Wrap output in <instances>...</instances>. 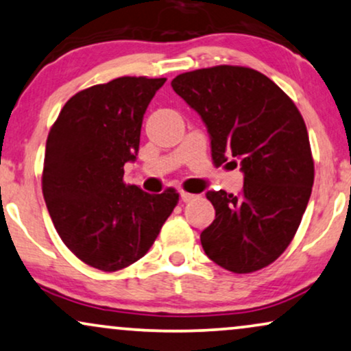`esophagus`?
<instances>
[{
	"label": "esophagus",
	"mask_w": 351,
	"mask_h": 351,
	"mask_svg": "<svg viewBox=\"0 0 351 351\" xmlns=\"http://www.w3.org/2000/svg\"><path fill=\"white\" fill-rule=\"evenodd\" d=\"M195 198H197V195L189 193V192H180V199H182V202L189 203V202H192V199H195Z\"/></svg>",
	"instance_id": "esophagus-1"
}]
</instances>
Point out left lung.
Instances as JSON below:
<instances>
[{
	"label": "left lung",
	"instance_id": "left-lung-1",
	"mask_svg": "<svg viewBox=\"0 0 351 351\" xmlns=\"http://www.w3.org/2000/svg\"><path fill=\"white\" fill-rule=\"evenodd\" d=\"M171 85L206 124L213 165L235 158L245 174L239 195L206 193L216 219L199 235L204 253L235 274L269 266L297 234L315 182L298 108L269 77L243 66L184 72Z\"/></svg>",
	"mask_w": 351,
	"mask_h": 351
}]
</instances>
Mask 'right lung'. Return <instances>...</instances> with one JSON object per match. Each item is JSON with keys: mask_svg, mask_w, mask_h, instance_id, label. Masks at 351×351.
I'll list each match as a JSON object with an SVG mask.
<instances>
[{"mask_svg": "<svg viewBox=\"0 0 351 351\" xmlns=\"http://www.w3.org/2000/svg\"><path fill=\"white\" fill-rule=\"evenodd\" d=\"M166 79L119 77L75 93L49 129L42 174L54 229L85 265L114 272L145 256L179 203L124 182L143 114Z\"/></svg>", "mask_w": 351, "mask_h": 351, "instance_id": "add662e5", "label": "right lung"}]
</instances>
